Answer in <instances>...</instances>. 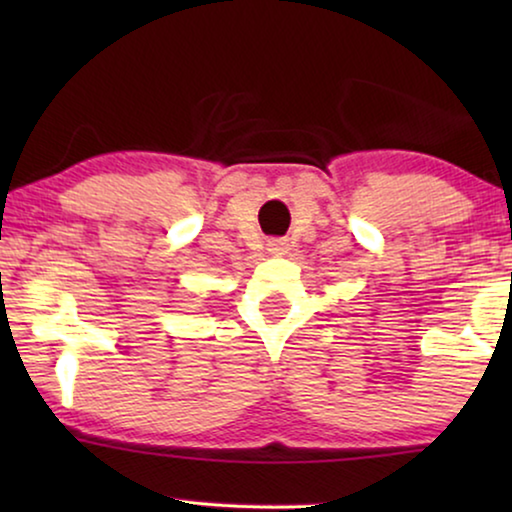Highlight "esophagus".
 Instances as JSON below:
<instances>
[{
    "label": "esophagus",
    "mask_w": 512,
    "mask_h": 512,
    "mask_svg": "<svg viewBox=\"0 0 512 512\" xmlns=\"http://www.w3.org/2000/svg\"><path fill=\"white\" fill-rule=\"evenodd\" d=\"M268 251H270V254H275V256L286 254V251H289V240H284V237H277V240H270V242H268Z\"/></svg>",
    "instance_id": "34e87169"
}]
</instances>
